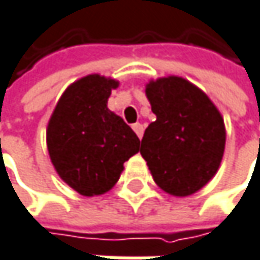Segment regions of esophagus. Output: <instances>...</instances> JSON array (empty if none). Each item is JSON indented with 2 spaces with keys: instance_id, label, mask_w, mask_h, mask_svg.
<instances>
[{
  "instance_id": "34e87169",
  "label": "esophagus",
  "mask_w": 260,
  "mask_h": 260,
  "mask_svg": "<svg viewBox=\"0 0 260 260\" xmlns=\"http://www.w3.org/2000/svg\"><path fill=\"white\" fill-rule=\"evenodd\" d=\"M132 129L135 131V134L138 135V138H140V140L143 138V134H144V126H143L141 123H135V125H132Z\"/></svg>"
}]
</instances>
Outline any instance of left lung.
Returning a JSON list of instances; mask_svg holds the SVG:
<instances>
[{"instance_id":"obj_1","label":"left lung","mask_w":260,"mask_h":260,"mask_svg":"<svg viewBox=\"0 0 260 260\" xmlns=\"http://www.w3.org/2000/svg\"><path fill=\"white\" fill-rule=\"evenodd\" d=\"M146 95L156 120L144 132L140 153L162 190L189 197L220 167L223 117L200 87L177 76L152 80Z\"/></svg>"}]
</instances>
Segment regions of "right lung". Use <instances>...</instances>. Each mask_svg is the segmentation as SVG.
<instances>
[{"label":"right lung","mask_w":260,"mask_h":260,"mask_svg":"<svg viewBox=\"0 0 260 260\" xmlns=\"http://www.w3.org/2000/svg\"><path fill=\"white\" fill-rule=\"evenodd\" d=\"M114 79L89 74L62 93L47 125V150L59 177L83 197L108 192L123 164L138 153L140 140L108 110Z\"/></svg>","instance_id":"right-lung-1"}]
</instances>
